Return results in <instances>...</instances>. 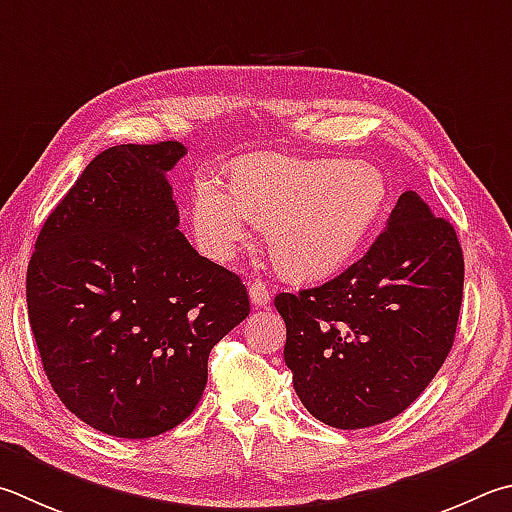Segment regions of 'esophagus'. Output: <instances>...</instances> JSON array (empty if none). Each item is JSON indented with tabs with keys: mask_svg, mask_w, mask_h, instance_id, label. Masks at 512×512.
<instances>
[{
	"mask_svg": "<svg viewBox=\"0 0 512 512\" xmlns=\"http://www.w3.org/2000/svg\"><path fill=\"white\" fill-rule=\"evenodd\" d=\"M248 295H250V302H253L255 306H268V302H271V293H268V286L264 282H250L248 284Z\"/></svg>",
	"mask_w": 512,
	"mask_h": 512,
	"instance_id": "esophagus-1",
	"label": "esophagus"
}]
</instances>
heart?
<instances>
[{
	"label": "heart",
	"instance_id": "1",
	"mask_svg": "<svg viewBox=\"0 0 512 512\" xmlns=\"http://www.w3.org/2000/svg\"><path fill=\"white\" fill-rule=\"evenodd\" d=\"M383 174L367 163L253 156L230 176V190L201 179L192 194V226L201 248L232 259L268 230L275 266L291 280H322L356 255L385 206Z\"/></svg>",
	"mask_w": 512,
	"mask_h": 512
}]
</instances>
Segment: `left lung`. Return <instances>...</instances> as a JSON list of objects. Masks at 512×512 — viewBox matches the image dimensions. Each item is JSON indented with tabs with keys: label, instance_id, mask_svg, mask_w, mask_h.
<instances>
[{
	"label": "left lung",
	"instance_id": "obj_1",
	"mask_svg": "<svg viewBox=\"0 0 512 512\" xmlns=\"http://www.w3.org/2000/svg\"><path fill=\"white\" fill-rule=\"evenodd\" d=\"M461 295L457 232L416 192H403L387 228L345 273L275 295L302 405L338 430L407 410L448 358Z\"/></svg>",
	"mask_w": 512,
	"mask_h": 512
}]
</instances>
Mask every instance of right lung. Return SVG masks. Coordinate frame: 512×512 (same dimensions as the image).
Listing matches in <instances>:
<instances>
[{"mask_svg": "<svg viewBox=\"0 0 512 512\" xmlns=\"http://www.w3.org/2000/svg\"><path fill=\"white\" fill-rule=\"evenodd\" d=\"M176 141L100 152L44 221L26 304L44 374L80 421L150 439L188 418L212 347L250 313L235 273L179 230Z\"/></svg>", "mask_w": 512, "mask_h": 512, "instance_id": "1", "label": "right lung"}]
</instances>
